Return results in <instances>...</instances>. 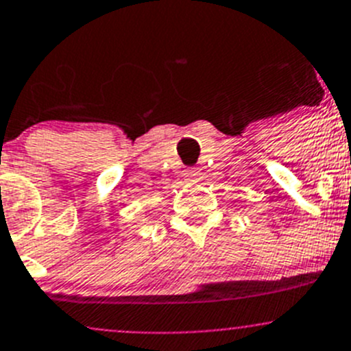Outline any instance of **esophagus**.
Instances as JSON below:
<instances>
[{"mask_svg":"<svg viewBox=\"0 0 351 351\" xmlns=\"http://www.w3.org/2000/svg\"><path fill=\"white\" fill-rule=\"evenodd\" d=\"M201 169L199 167H189V169H185L184 171V180H187V182H197V180L201 178Z\"/></svg>","mask_w":351,"mask_h":351,"instance_id":"obj_1","label":"esophagus"}]
</instances>
